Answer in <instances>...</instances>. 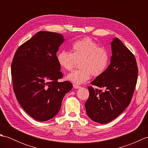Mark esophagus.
Returning a JSON list of instances; mask_svg holds the SVG:
<instances>
[{
  "label": "esophagus",
  "instance_id": "34e87169",
  "mask_svg": "<svg viewBox=\"0 0 148 148\" xmlns=\"http://www.w3.org/2000/svg\"><path fill=\"white\" fill-rule=\"evenodd\" d=\"M73 87H74V89H79V88H81L80 86L77 85V84H74Z\"/></svg>",
  "mask_w": 148,
  "mask_h": 148
}]
</instances>
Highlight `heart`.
I'll return each instance as SVG.
<instances>
[{"mask_svg": "<svg viewBox=\"0 0 148 148\" xmlns=\"http://www.w3.org/2000/svg\"><path fill=\"white\" fill-rule=\"evenodd\" d=\"M72 53L65 50L60 51L56 59L59 65L65 71L73 70L76 61H80L79 70H76L67 76V79L75 84H81L90 79L91 74L99 76L108 67L109 62L108 51L89 38L77 40L71 46Z\"/></svg>", "mask_w": 148, "mask_h": 148, "instance_id": "1", "label": "heart"}]
</instances>
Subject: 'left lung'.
Masks as SVG:
<instances>
[{
  "label": "left lung",
  "mask_w": 148,
  "mask_h": 148,
  "mask_svg": "<svg viewBox=\"0 0 148 148\" xmlns=\"http://www.w3.org/2000/svg\"><path fill=\"white\" fill-rule=\"evenodd\" d=\"M112 56L106 70L91 82L104 92L88 86L86 114L93 121L106 124L117 118L130 104L136 86L138 68L136 58L120 40L111 43Z\"/></svg>",
  "instance_id": "obj_1"
}]
</instances>
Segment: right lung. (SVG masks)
<instances>
[{"label": "right lung", "mask_w": 148, "mask_h": 148, "mask_svg": "<svg viewBox=\"0 0 148 148\" xmlns=\"http://www.w3.org/2000/svg\"><path fill=\"white\" fill-rule=\"evenodd\" d=\"M62 34L40 31L21 45L11 64L13 90L19 103L31 117L45 121L58 114L65 95L72 88L63 77L56 53Z\"/></svg>", "instance_id": "add662e5"}]
</instances>
